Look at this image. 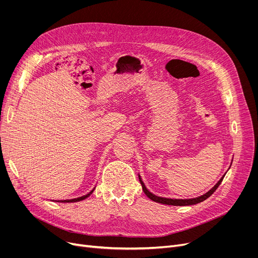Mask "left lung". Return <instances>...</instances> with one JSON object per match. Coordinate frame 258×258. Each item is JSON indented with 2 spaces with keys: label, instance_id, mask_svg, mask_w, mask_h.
<instances>
[{
  "label": "left lung",
  "instance_id": "8db88e82",
  "mask_svg": "<svg viewBox=\"0 0 258 258\" xmlns=\"http://www.w3.org/2000/svg\"><path fill=\"white\" fill-rule=\"evenodd\" d=\"M224 177H225V175H223V178L218 182V184H216V185L211 189V190H209V191H208L207 194H205L204 196H201V197L196 198V199H189V200H175V199H166V198L157 197V196L153 195L152 192H150V191L147 190L145 185H144V183H143L142 180H141L140 175H139V181H140V183H141V185H142V189H143L144 194H145L148 198H150L152 201L157 202V203H161V204H164V205H171V206H189V205H196V204H198V203H201V202H203V201H205L206 199H208V198L216 190V189H218V187L221 185V183H222Z\"/></svg>",
  "mask_w": 258,
  "mask_h": 258
}]
</instances>
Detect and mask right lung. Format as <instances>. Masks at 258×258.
Masks as SVG:
<instances>
[{"mask_svg":"<svg viewBox=\"0 0 258 258\" xmlns=\"http://www.w3.org/2000/svg\"><path fill=\"white\" fill-rule=\"evenodd\" d=\"M95 189V188H94ZM94 189L93 190L91 191V192H89L88 195H86V196H84V197H80V198H77V199H72V200H64V201H60L61 203H74V202H79V201H83V200H85V199H87L88 197H90L91 195H92V192L94 191ZM59 202V201H58Z\"/></svg>","mask_w":258,"mask_h":258,"instance_id":"1","label":"right lung"}]
</instances>
